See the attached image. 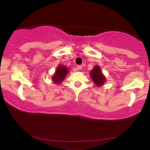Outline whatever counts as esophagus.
<instances>
[{"label": "esophagus", "mask_w": 150, "mask_h": 150, "mask_svg": "<svg viewBox=\"0 0 150 150\" xmlns=\"http://www.w3.org/2000/svg\"><path fill=\"white\" fill-rule=\"evenodd\" d=\"M77 69H78V70H81V69H82V67L81 66V65H78V66H77Z\"/></svg>", "instance_id": "esophagus-1"}]
</instances>
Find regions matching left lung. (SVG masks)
I'll return each instance as SVG.
<instances>
[{
  "mask_svg": "<svg viewBox=\"0 0 150 150\" xmlns=\"http://www.w3.org/2000/svg\"><path fill=\"white\" fill-rule=\"evenodd\" d=\"M93 82L97 86H102L105 82V77L103 75L101 69L99 66H95L90 73Z\"/></svg>",
  "mask_w": 150,
  "mask_h": 150,
  "instance_id": "8db88e82",
  "label": "left lung"
}]
</instances>
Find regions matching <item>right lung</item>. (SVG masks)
<instances>
[{
    "mask_svg": "<svg viewBox=\"0 0 150 150\" xmlns=\"http://www.w3.org/2000/svg\"><path fill=\"white\" fill-rule=\"evenodd\" d=\"M68 72H69V69L66 67L63 66V65H59L56 68V72L52 77V78H53L52 81L56 84L61 83L64 80V78H66Z\"/></svg>",
    "mask_w": 150,
    "mask_h": 150,
    "instance_id": "obj_1",
    "label": "right lung"
}]
</instances>
